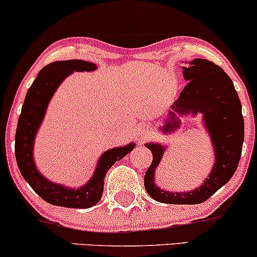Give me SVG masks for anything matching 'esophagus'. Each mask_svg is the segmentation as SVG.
<instances>
[{"label":"esophagus","instance_id":"1","mask_svg":"<svg viewBox=\"0 0 257 257\" xmlns=\"http://www.w3.org/2000/svg\"><path fill=\"white\" fill-rule=\"evenodd\" d=\"M149 134H151V131H150V128L149 126H141V128H139V131H138V138H139V140H145V139L149 137Z\"/></svg>","mask_w":257,"mask_h":257}]
</instances>
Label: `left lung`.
Masks as SVG:
<instances>
[{
	"instance_id": "8db88e82",
	"label": "left lung",
	"mask_w": 257,
	"mask_h": 257,
	"mask_svg": "<svg viewBox=\"0 0 257 257\" xmlns=\"http://www.w3.org/2000/svg\"><path fill=\"white\" fill-rule=\"evenodd\" d=\"M188 82L169 111L163 132L180 126L178 116L203 114V123L214 146L215 163L202 185L186 192H169L155 184V172L163 158L166 147L157 143L146 144L153 159L144 179L146 192L153 199L167 204H199L228 182L237 170L244 141V119L239 96L232 79L216 64L206 59H193L182 66Z\"/></svg>"
}]
</instances>
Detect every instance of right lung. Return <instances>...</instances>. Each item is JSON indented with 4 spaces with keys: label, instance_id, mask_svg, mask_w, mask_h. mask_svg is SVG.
Listing matches in <instances>:
<instances>
[{
    "label": "right lung",
    "instance_id": "1",
    "mask_svg": "<svg viewBox=\"0 0 257 257\" xmlns=\"http://www.w3.org/2000/svg\"><path fill=\"white\" fill-rule=\"evenodd\" d=\"M96 65L84 60L55 61L44 66L26 93L16 133V158L25 181L49 204L64 208H90L101 199L104 180L108 169L134 149L135 144L110 149L101 155L87 184L78 188L49 181L37 170L34 161V144L49 101L61 82L75 71H94Z\"/></svg>",
    "mask_w": 257,
    "mask_h": 257
}]
</instances>
